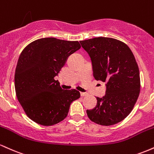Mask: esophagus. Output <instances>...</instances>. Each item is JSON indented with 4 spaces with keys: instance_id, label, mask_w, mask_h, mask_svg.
Segmentation results:
<instances>
[{
    "instance_id": "obj_1",
    "label": "esophagus",
    "mask_w": 154,
    "mask_h": 154,
    "mask_svg": "<svg viewBox=\"0 0 154 154\" xmlns=\"http://www.w3.org/2000/svg\"><path fill=\"white\" fill-rule=\"evenodd\" d=\"M80 95L81 96H85V95H87V93H80Z\"/></svg>"
}]
</instances>
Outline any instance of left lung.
<instances>
[{
  "label": "left lung",
  "instance_id": "left-lung-1",
  "mask_svg": "<svg viewBox=\"0 0 154 154\" xmlns=\"http://www.w3.org/2000/svg\"><path fill=\"white\" fill-rule=\"evenodd\" d=\"M91 58L93 77L106 82V94L96 97L94 109L87 110L89 119L104 126L122 121L131 112L140 91L137 63L123 42L99 37L79 41Z\"/></svg>",
  "mask_w": 154,
  "mask_h": 154
}]
</instances>
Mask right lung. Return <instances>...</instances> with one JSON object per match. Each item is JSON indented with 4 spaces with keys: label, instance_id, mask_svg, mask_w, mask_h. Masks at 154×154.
<instances>
[{
    "label": "right lung",
    "instance_id": "right-lung-1",
    "mask_svg": "<svg viewBox=\"0 0 154 154\" xmlns=\"http://www.w3.org/2000/svg\"><path fill=\"white\" fill-rule=\"evenodd\" d=\"M80 48L78 41L45 38L32 42L21 53L14 75L16 94L35 122L44 126L60 122L72 102L80 97L79 91H65L55 79L69 56Z\"/></svg>",
    "mask_w": 154,
    "mask_h": 154
}]
</instances>
